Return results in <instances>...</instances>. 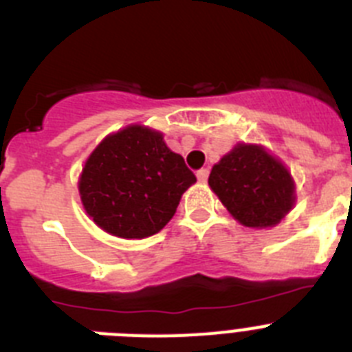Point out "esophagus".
<instances>
[{
  "label": "esophagus",
  "instance_id": "obj_1",
  "mask_svg": "<svg viewBox=\"0 0 352 352\" xmlns=\"http://www.w3.org/2000/svg\"><path fill=\"white\" fill-rule=\"evenodd\" d=\"M208 176H210V170H208V169H199L197 170V179L201 183H206L208 182Z\"/></svg>",
  "mask_w": 352,
  "mask_h": 352
}]
</instances>
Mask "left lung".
Segmentation results:
<instances>
[{
    "label": "left lung",
    "instance_id": "8db88e82",
    "mask_svg": "<svg viewBox=\"0 0 352 352\" xmlns=\"http://www.w3.org/2000/svg\"><path fill=\"white\" fill-rule=\"evenodd\" d=\"M208 183L227 211L254 229L275 227L296 203L289 169L261 144L238 142L214 164Z\"/></svg>",
    "mask_w": 352,
    "mask_h": 352
}]
</instances>
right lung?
<instances>
[{"label": "right lung", "instance_id": "add662e5", "mask_svg": "<svg viewBox=\"0 0 352 352\" xmlns=\"http://www.w3.org/2000/svg\"><path fill=\"white\" fill-rule=\"evenodd\" d=\"M194 183V173L167 148L164 133L129 125L93 149L79 176V195L89 219L105 232L142 239L166 227Z\"/></svg>", "mask_w": 352, "mask_h": 352}]
</instances>
